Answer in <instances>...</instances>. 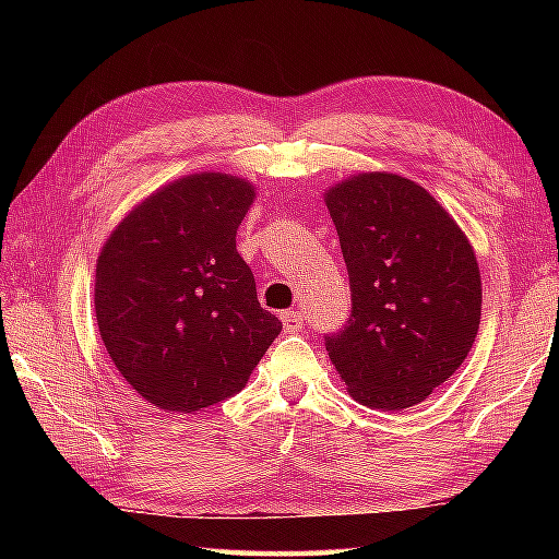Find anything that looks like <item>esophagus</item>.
Returning <instances> with one entry per match:
<instances>
[{
	"instance_id": "obj_1",
	"label": "esophagus",
	"mask_w": 559,
	"mask_h": 559,
	"mask_svg": "<svg viewBox=\"0 0 559 559\" xmlns=\"http://www.w3.org/2000/svg\"><path fill=\"white\" fill-rule=\"evenodd\" d=\"M281 323L286 333H298V330L302 328V316L298 313V310H283Z\"/></svg>"
}]
</instances>
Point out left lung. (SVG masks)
I'll list each match as a JSON object with an SVG mask.
<instances>
[{"label":"left lung","instance_id":"obj_1","mask_svg":"<svg viewBox=\"0 0 559 559\" xmlns=\"http://www.w3.org/2000/svg\"><path fill=\"white\" fill-rule=\"evenodd\" d=\"M353 310L325 335L359 404L402 412L459 370L480 325V271L466 234L427 189L362 173L325 192Z\"/></svg>","mask_w":559,"mask_h":559}]
</instances>
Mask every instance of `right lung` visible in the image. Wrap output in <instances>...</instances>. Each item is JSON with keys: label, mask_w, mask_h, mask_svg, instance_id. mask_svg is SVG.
Masks as SVG:
<instances>
[{"label": "right lung", "mask_w": 559, "mask_h": 559, "mask_svg": "<svg viewBox=\"0 0 559 559\" xmlns=\"http://www.w3.org/2000/svg\"><path fill=\"white\" fill-rule=\"evenodd\" d=\"M253 197L241 177L187 175L140 202L100 249V337L157 409L194 414L229 400L281 333L236 251Z\"/></svg>", "instance_id": "1"}]
</instances>
